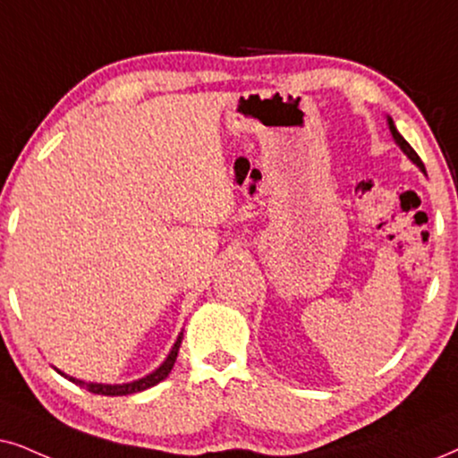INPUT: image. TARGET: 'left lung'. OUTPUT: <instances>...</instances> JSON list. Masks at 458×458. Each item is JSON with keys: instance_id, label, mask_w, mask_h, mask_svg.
<instances>
[{"instance_id": "1", "label": "left lung", "mask_w": 458, "mask_h": 458, "mask_svg": "<svg viewBox=\"0 0 458 458\" xmlns=\"http://www.w3.org/2000/svg\"><path fill=\"white\" fill-rule=\"evenodd\" d=\"M386 124H389V131H391V135H393V141H395V143H397V146H399V149H402V152H403V154H406V156H408V158H410V160H412V162H414V165H416V166H419V169H420V171H422V173H425V175H427V171H425V165H422V160L419 158V154H416V152H414V149H412V146H410V143L406 141V139H403L402 135H399L397 126H395V123H393V118H391V115H386Z\"/></svg>"}]
</instances>
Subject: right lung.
I'll return each mask as SVG.
<instances>
[{
    "label": "right lung",
    "mask_w": 458,
    "mask_h": 458,
    "mask_svg": "<svg viewBox=\"0 0 458 458\" xmlns=\"http://www.w3.org/2000/svg\"><path fill=\"white\" fill-rule=\"evenodd\" d=\"M182 338H183V332H179L175 344L171 346L169 355L165 357V361L160 363L158 368L154 369V372H149L148 376H143V378H137L132 380V383H123V385H103V383H86V380H80V378H73V376H69L65 372H61L59 368H55L56 372L61 376H65L67 380H72L73 385H80L84 386V389H89L90 393H95V395H109V397H115V395H132V393H139V391H146L149 386L158 385L160 380H165L166 376L171 374L173 366H175V359H177V352H179V344H182Z\"/></svg>",
    "instance_id": "1"
}]
</instances>
